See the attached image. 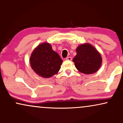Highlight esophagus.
Segmentation results:
<instances>
[{"label": "esophagus", "mask_w": 123, "mask_h": 123, "mask_svg": "<svg viewBox=\"0 0 123 123\" xmlns=\"http://www.w3.org/2000/svg\"><path fill=\"white\" fill-rule=\"evenodd\" d=\"M72 58L70 57H67L66 58V60H68V61H72Z\"/></svg>", "instance_id": "1"}]
</instances>
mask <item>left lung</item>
Returning <instances> with one entry per match:
<instances>
[{"instance_id": "1", "label": "left lung", "mask_w": 123, "mask_h": 123, "mask_svg": "<svg viewBox=\"0 0 123 123\" xmlns=\"http://www.w3.org/2000/svg\"><path fill=\"white\" fill-rule=\"evenodd\" d=\"M77 54L73 62L80 73L90 74L97 72L101 66L102 58L99 52L90 43H83L76 48Z\"/></svg>"}]
</instances>
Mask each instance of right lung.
Here are the masks:
<instances>
[{"instance_id":"1","label":"right lung","mask_w":123,"mask_h":123,"mask_svg":"<svg viewBox=\"0 0 123 123\" xmlns=\"http://www.w3.org/2000/svg\"><path fill=\"white\" fill-rule=\"evenodd\" d=\"M32 69L37 75L50 78L58 72L63 61L52 49L51 44L42 43L32 51L29 58Z\"/></svg>"}]
</instances>
